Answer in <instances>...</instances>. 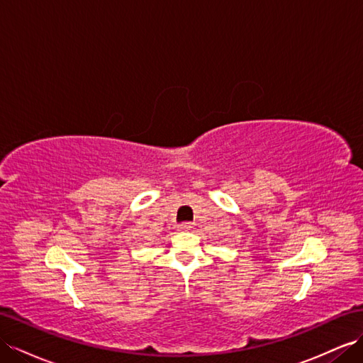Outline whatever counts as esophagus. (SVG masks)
Listing matches in <instances>:
<instances>
[{
  "instance_id": "34e87169",
  "label": "esophagus",
  "mask_w": 363,
  "mask_h": 363,
  "mask_svg": "<svg viewBox=\"0 0 363 363\" xmlns=\"http://www.w3.org/2000/svg\"><path fill=\"white\" fill-rule=\"evenodd\" d=\"M192 229V224L191 223H182L179 226V230L182 232H189Z\"/></svg>"
}]
</instances>
